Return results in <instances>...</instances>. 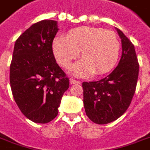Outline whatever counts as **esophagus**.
I'll use <instances>...</instances> for the list:
<instances>
[{
	"label": "esophagus",
	"instance_id": "34e87169",
	"mask_svg": "<svg viewBox=\"0 0 150 150\" xmlns=\"http://www.w3.org/2000/svg\"><path fill=\"white\" fill-rule=\"evenodd\" d=\"M70 83L71 84H75V83H80V82L78 81V80L73 79H70Z\"/></svg>",
	"mask_w": 150,
	"mask_h": 150
}]
</instances>
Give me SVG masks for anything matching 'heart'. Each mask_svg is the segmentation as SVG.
Segmentation results:
<instances>
[{"label":"heart","instance_id":"1","mask_svg":"<svg viewBox=\"0 0 150 150\" xmlns=\"http://www.w3.org/2000/svg\"><path fill=\"white\" fill-rule=\"evenodd\" d=\"M119 51L117 35L102 28H75L68 32L67 37L57 36L53 41L54 57L63 67H67L81 52L83 60L69 68V73L79 77L109 72L119 59Z\"/></svg>","mask_w":150,"mask_h":150}]
</instances>
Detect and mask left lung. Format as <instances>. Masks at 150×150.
<instances>
[{"label": "left lung", "mask_w": 150, "mask_h": 150, "mask_svg": "<svg viewBox=\"0 0 150 150\" xmlns=\"http://www.w3.org/2000/svg\"><path fill=\"white\" fill-rule=\"evenodd\" d=\"M122 42V56L115 70L98 81L83 82V105L87 116L97 124L118 119L129 107L136 91L139 64L135 47L116 28Z\"/></svg>", "instance_id": "left-lung-1"}]
</instances>
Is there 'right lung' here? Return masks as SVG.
Segmentation results:
<instances>
[{
  "label": "right lung",
  "instance_id": "obj_1",
  "mask_svg": "<svg viewBox=\"0 0 150 150\" xmlns=\"http://www.w3.org/2000/svg\"><path fill=\"white\" fill-rule=\"evenodd\" d=\"M57 22L42 20L18 38L10 64L9 80L21 112L36 123H47L58 114L69 79L53 56V40Z\"/></svg>",
  "mask_w": 150,
  "mask_h": 150
}]
</instances>
